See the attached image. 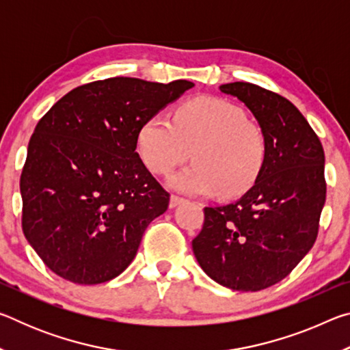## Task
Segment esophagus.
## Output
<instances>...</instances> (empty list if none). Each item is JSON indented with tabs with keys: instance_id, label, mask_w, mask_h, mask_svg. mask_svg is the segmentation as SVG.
<instances>
[{
	"instance_id": "obj_1",
	"label": "esophagus",
	"mask_w": 350,
	"mask_h": 350,
	"mask_svg": "<svg viewBox=\"0 0 350 350\" xmlns=\"http://www.w3.org/2000/svg\"><path fill=\"white\" fill-rule=\"evenodd\" d=\"M183 200H185V199L180 198V196H177V194H171V198H170V206H171V208H174V206L182 204Z\"/></svg>"
}]
</instances>
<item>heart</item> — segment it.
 Instances as JSON below:
<instances>
[{"instance_id": "b5f03b06", "label": "heart", "mask_w": 350, "mask_h": 350, "mask_svg": "<svg viewBox=\"0 0 350 350\" xmlns=\"http://www.w3.org/2000/svg\"><path fill=\"white\" fill-rule=\"evenodd\" d=\"M137 151L154 174H168L191 156L196 162L170 177V185L193 196L244 194L264 168L267 137L256 122L228 100L198 97L179 106L171 120L154 114L142 123Z\"/></svg>"}]
</instances>
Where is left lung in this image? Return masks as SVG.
<instances>
[{
	"instance_id": "1",
	"label": "left lung",
	"mask_w": 350,
	"mask_h": 350,
	"mask_svg": "<svg viewBox=\"0 0 350 350\" xmlns=\"http://www.w3.org/2000/svg\"><path fill=\"white\" fill-rule=\"evenodd\" d=\"M238 97L267 137L253 187L233 204L205 206L193 252L213 281L258 292L284 280L315 244L325 202L324 150L298 108L253 83L219 88Z\"/></svg>"
}]
</instances>
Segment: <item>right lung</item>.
<instances>
[{
    "label": "right lung",
    "instance_id": "add662e5",
    "mask_svg": "<svg viewBox=\"0 0 350 350\" xmlns=\"http://www.w3.org/2000/svg\"><path fill=\"white\" fill-rule=\"evenodd\" d=\"M193 86L112 77L75 88L40 118L20 179L21 225L55 275L92 286L131 264L170 204L135 151L137 133Z\"/></svg>",
    "mask_w": 350,
    "mask_h": 350
}]
</instances>
